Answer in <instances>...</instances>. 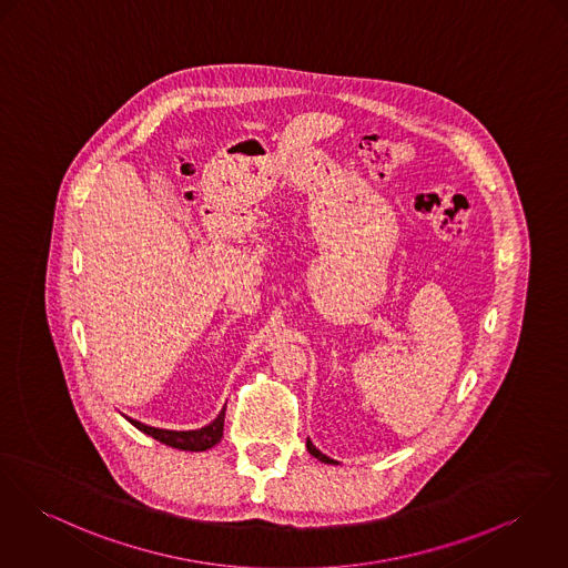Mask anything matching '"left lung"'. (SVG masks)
<instances>
[{
	"label": "left lung",
	"instance_id": "1",
	"mask_svg": "<svg viewBox=\"0 0 568 568\" xmlns=\"http://www.w3.org/2000/svg\"><path fill=\"white\" fill-rule=\"evenodd\" d=\"M306 449H308V452H311V454H313L317 460H322V463H328V465L333 463V460H331L328 456H324V454H322V452H320V449H317V447H315L311 440H306Z\"/></svg>",
	"mask_w": 568,
	"mask_h": 568
}]
</instances>
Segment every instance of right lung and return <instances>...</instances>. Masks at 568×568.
Returning <instances> with one entry per match:
<instances>
[{
  "label": "right lung",
  "instance_id": "add662e5",
  "mask_svg": "<svg viewBox=\"0 0 568 568\" xmlns=\"http://www.w3.org/2000/svg\"><path fill=\"white\" fill-rule=\"evenodd\" d=\"M130 422L140 433H144V435H149V437H153L155 440L164 443V445H171V447H176V449H185V452H205V449H210V447H214L216 443H220V438H222L224 408H222V413L210 426H205L201 430H187V433L160 430V428H151V426H144V424L133 422V419H130Z\"/></svg>",
  "mask_w": 568,
  "mask_h": 568
}]
</instances>
